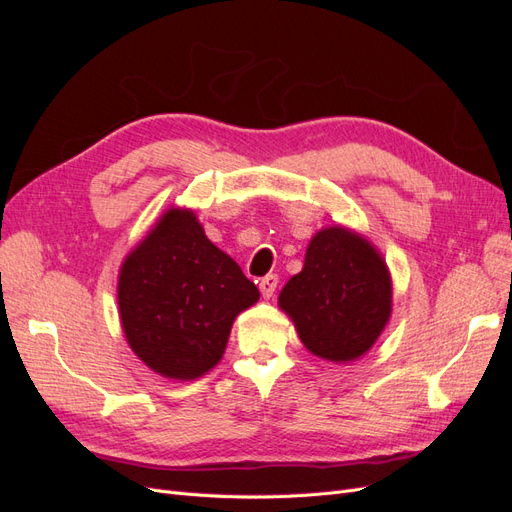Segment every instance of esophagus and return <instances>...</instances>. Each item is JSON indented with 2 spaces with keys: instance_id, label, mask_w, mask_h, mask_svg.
I'll return each mask as SVG.
<instances>
[{
  "instance_id": "obj_1",
  "label": "esophagus",
  "mask_w": 512,
  "mask_h": 512,
  "mask_svg": "<svg viewBox=\"0 0 512 512\" xmlns=\"http://www.w3.org/2000/svg\"><path fill=\"white\" fill-rule=\"evenodd\" d=\"M277 275H265V277H260V282H258V288H260V294L265 299H271L273 294H275V288H277Z\"/></svg>"
}]
</instances>
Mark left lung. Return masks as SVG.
I'll use <instances>...</instances> for the list:
<instances>
[{"label":"left lung","mask_w":512,"mask_h":512,"mask_svg":"<svg viewBox=\"0 0 512 512\" xmlns=\"http://www.w3.org/2000/svg\"><path fill=\"white\" fill-rule=\"evenodd\" d=\"M309 352L329 361L365 354L391 316V275L382 256L346 228H324L312 239L303 271L280 292Z\"/></svg>","instance_id":"8db88e82"}]
</instances>
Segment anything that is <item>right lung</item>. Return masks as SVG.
Listing matches in <instances>:
<instances>
[{
    "instance_id": "obj_1",
    "label": "right lung",
    "mask_w": 512,
    "mask_h": 512,
    "mask_svg": "<svg viewBox=\"0 0 512 512\" xmlns=\"http://www.w3.org/2000/svg\"><path fill=\"white\" fill-rule=\"evenodd\" d=\"M260 292L215 247L192 211L170 209L126 258L119 312L130 348L153 371L177 380L203 376L222 359L237 314Z\"/></svg>"
}]
</instances>
